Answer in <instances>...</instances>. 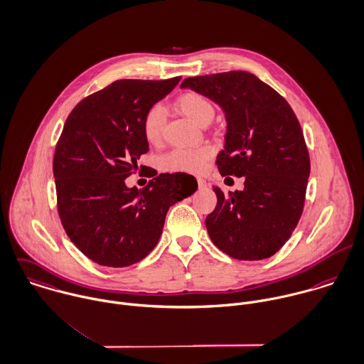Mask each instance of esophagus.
Returning a JSON list of instances; mask_svg holds the SVG:
<instances>
[{
  "label": "esophagus",
  "mask_w": 364,
  "mask_h": 364,
  "mask_svg": "<svg viewBox=\"0 0 364 364\" xmlns=\"http://www.w3.org/2000/svg\"><path fill=\"white\" fill-rule=\"evenodd\" d=\"M198 185H199V188H205L206 186V181L203 178H198Z\"/></svg>",
  "instance_id": "esophagus-1"
}]
</instances>
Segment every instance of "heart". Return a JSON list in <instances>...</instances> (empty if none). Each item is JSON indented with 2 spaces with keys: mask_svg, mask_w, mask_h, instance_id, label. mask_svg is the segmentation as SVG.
I'll return each mask as SVG.
<instances>
[{
  "mask_svg": "<svg viewBox=\"0 0 364 364\" xmlns=\"http://www.w3.org/2000/svg\"><path fill=\"white\" fill-rule=\"evenodd\" d=\"M176 109L196 124L210 122L215 114L212 103L202 95L188 92L175 102ZM165 127V112L155 105L148 109L142 120V132L149 144H158L162 139ZM215 149L210 145L198 148H176L161 158V166L168 172H200L205 164L213 156Z\"/></svg>",
  "mask_w": 364,
  "mask_h": 364,
  "instance_id": "1",
  "label": "heart"
}]
</instances>
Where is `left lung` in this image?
<instances>
[{"label":"left lung","mask_w":364,"mask_h":364,"mask_svg":"<svg viewBox=\"0 0 364 364\" xmlns=\"http://www.w3.org/2000/svg\"><path fill=\"white\" fill-rule=\"evenodd\" d=\"M222 107L228 132L219 172L244 176V189L226 196L218 186L206 218L213 244L236 259H264L291 237L305 202L311 172L299 122L287 100L242 70L188 77L181 85Z\"/></svg>","instance_id":"left-lung-1"}]
</instances>
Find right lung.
<instances>
[{
	"label": "right lung",
	"instance_id": "add662e5",
	"mask_svg": "<svg viewBox=\"0 0 364 364\" xmlns=\"http://www.w3.org/2000/svg\"><path fill=\"white\" fill-rule=\"evenodd\" d=\"M179 80L113 82L83 99L65 122L53 156L58 212L69 239L100 265L120 268L145 258L169 208L198 189L196 179L181 172L161 173L142 191L125 185L149 149L145 113Z\"/></svg>",
	"mask_w": 364,
	"mask_h": 364
}]
</instances>
